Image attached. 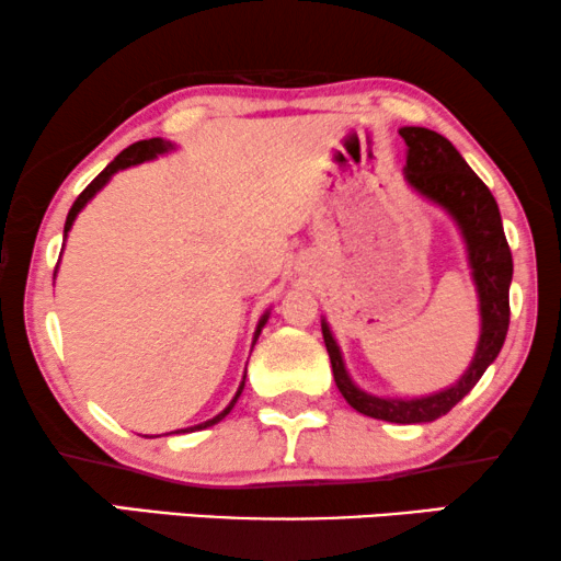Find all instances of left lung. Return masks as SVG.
<instances>
[{
	"instance_id": "1",
	"label": "left lung",
	"mask_w": 561,
	"mask_h": 561,
	"mask_svg": "<svg viewBox=\"0 0 561 561\" xmlns=\"http://www.w3.org/2000/svg\"><path fill=\"white\" fill-rule=\"evenodd\" d=\"M399 134L409 147L407 168H403L409 186L448 211L453 222L458 225L460 236H463L473 285H477L479 293L481 333L477 352H473L469 370L460 375L450 388L420 396V399H382V396H373L354 386L329 323L323 321L321 329L325 350H329L331 357L333 380H336V388L352 409H357L365 416H373V420L420 424L435 422L443 414H448L477 386L486 367L497 359L510 325L513 253H510L505 230H502L500 207L494 202L492 191L473 173L469 162L460 158L456 147L443 134L422 129V126H403Z\"/></svg>"
}]
</instances>
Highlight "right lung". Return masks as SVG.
Here are the masks:
<instances>
[{
  "mask_svg": "<svg viewBox=\"0 0 561 561\" xmlns=\"http://www.w3.org/2000/svg\"><path fill=\"white\" fill-rule=\"evenodd\" d=\"M168 150H173V145H170V141H165V139L154 137V139H141V141H134L131 147H126L124 152H118L116 158H113V162H108V168H105L103 173H98V179L92 181L90 186L84 188L80 196H77V202L72 204V209H69V215H67V225H64V238H67V232L72 230V225H75V217L80 215V211L84 209V204H88L90 198L95 196L98 191H101V188L105 186V183L111 181V175H113V173H118V170H124V168L139 165V162H145V160H152V158H158V154H165ZM266 321H268V313L261 316V321H259V325H256V333H253V344H256L259 333H261V329H264V325H266ZM243 386H245V378H243V382H240L238 393L232 396V401H230V407H228V409H225V411H219L217 416H211V420H207V422H202V424H194V427H188V430H181V432H196V430H207V427H211V424H217L219 420H225V416L230 414V409L236 407V401L240 399V393H243Z\"/></svg>",
  "mask_w": 561,
  "mask_h": 561,
  "instance_id": "add662e5",
  "label": "right lung"
}]
</instances>
